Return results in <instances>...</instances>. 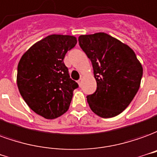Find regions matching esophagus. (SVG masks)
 Instances as JSON below:
<instances>
[{"label": "esophagus", "mask_w": 157, "mask_h": 157, "mask_svg": "<svg viewBox=\"0 0 157 157\" xmlns=\"http://www.w3.org/2000/svg\"><path fill=\"white\" fill-rule=\"evenodd\" d=\"M78 84H79V86H81V84H82V78H80L78 79Z\"/></svg>", "instance_id": "34e87169"}]
</instances>
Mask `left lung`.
Here are the masks:
<instances>
[{
	"label": "left lung",
	"instance_id": "8db88e82",
	"mask_svg": "<svg viewBox=\"0 0 157 157\" xmlns=\"http://www.w3.org/2000/svg\"><path fill=\"white\" fill-rule=\"evenodd\" d=\"M81 49L90 59L97 88L87 101L98 116L120 114L140 89L143 68L134 51L105 33L80 35Z\"/></svg>",
	"mask_w": 157,
	"mask_h": 157
}]
</instances>
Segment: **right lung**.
I'll use <instances>...</instances> for the list:
<instances>
[{"label": "right lung", "mask_w": 157, "mask_h": 157, "mask_svg": "<svg viewBox=\"0 0 157 157\" xmlns=\"http://www.w3.org/2000/svg\"><path fill=\"white\" fill-rule=\"evenodd\" d=\"M76 44L74 36L52 34L32 45L20 59L17 76L20 94L31 110L46 119L64 114L78 87L63 62Z\"/></svg>", "instance_id": "add662e5"}]
</instances>
